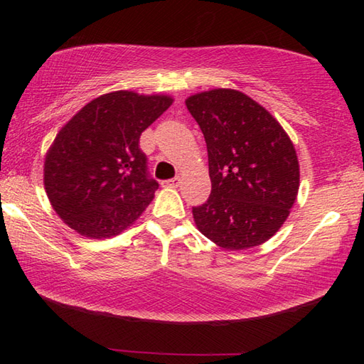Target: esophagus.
I'll use <instances>...</instances> for the list:
<instances>
[{"label": "esophagus", "mask_w": 364, "mask_h": 364, "mask_svg": "<svg viewBox=\"0 0 364 364\" xmlns=\"http://www.w3.org/2000/svg\"><path fill=\"white\" fill-rule=\"evenodd\" d=\"M180 183H181L180 176H175V178H170V180L162 181L164 186H170V188H178V186H180Z\"/></svg>", "instance_id": "1"}]
</instances>
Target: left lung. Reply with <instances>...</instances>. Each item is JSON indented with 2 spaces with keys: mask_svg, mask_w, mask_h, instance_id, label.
<instances>
[{
  "mask_svg": "<svg viewBox=\"0 0 364 364\" xmlns=\"http://www.w3.org/2000/svg\"><path fill=\"white\" fill-rule=\"evenodd\" d=\"M205 136L211 194L192 208L198 230L228 250L266 242L289 215L299 161L288 134L242 92L214 89L186 100Z\"/></svg>",
  "mask_w": 364,
  "mask_h": 364,
  "instance_id": "8db88e82",
  "label": "left lung"
}]
</instances>
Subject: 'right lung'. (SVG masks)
Masks as SVG:
<instances>
[{
	"mask_svg": "<svg viewBox=\"0 0 364 364\" xmlns=\"http://www.w3.org/2000/svg\"><path fill=\"white\" fill-rule=\"evenodd\" d=\"M172 105L166 95L119 90L92 100L59 131L45 159L54 211L86 237L122 233L150 205L158 181L139 146L142 131Z\"/></svg>",
	"mask_w": 364,
	"mask_h": 364,
	"instance_id": "1",
	"label": "right lung"
}]
</instances>
